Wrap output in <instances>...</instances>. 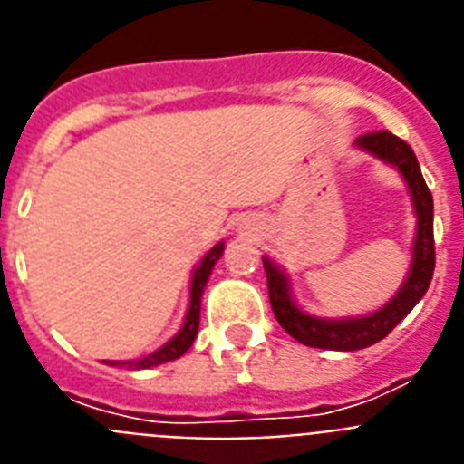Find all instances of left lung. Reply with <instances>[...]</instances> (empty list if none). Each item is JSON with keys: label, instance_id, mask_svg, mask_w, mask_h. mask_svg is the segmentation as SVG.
<instances>
[{"label": "left lung", "instance_id": "8db88e82", "mask_svg": "<svg viewBox=\"0 0 464 464\" xmlns=\"http://www.w3.org/2000/svg\"><path fill=\"white\" fill-rule=\"evenodd\" d=\"M358 146L370 153L379 155L385 162L395 165L407 179V186L411 190L413 207L418 213V232L416 246H413V265L409 272L407 283L401 285L400 293L388 302L381 311L364 318H351V321H321L302 314L295 306L288 293V281L278 272L272 260L262 257L265 274H267V288L272 311L281 327L290 337L299 343L311 348H330V351H358L372 343L381 342L395 330L397 323L418 304L425 290L430 288L434 274V229H432V192L425 183L420 167H418L416 153L411 150L404 139L395 137L388 130L379 132H367L358 137Z\"/></svg>", "mask_w": 464, "mask_h": 464}]
</instances>
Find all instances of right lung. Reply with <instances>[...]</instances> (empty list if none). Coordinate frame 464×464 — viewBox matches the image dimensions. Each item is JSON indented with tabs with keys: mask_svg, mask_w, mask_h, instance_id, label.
I'll use <instances>...</instances> for the list:
<instances>
[{
	"mask_svg": "<svg viewBox=\"0 0 464 464\" xmlns=\"http://www.w3.org/2000/svg\"><path fill=\"white\" fill-rule=\"evenodd\" d=\"M223 244H216L211 251L207 253V257L202 260V265L195 269V276H192V285H190V309H188L186 323H183L181 332L171 339L169 343H165L162 348H158L155 353L146 355L141 360H127V362H113L109 360L106 364H118V367H130V370H149V367H155V364L162 362H171V360L181 358L186 353L188 348L192 346L197 337V330H199V306H202V293L204 285H207V278L211 274L213 265L218 262V257L223 256Z\"/></svg>",
	"mask_w": 464,
	"mask_h": 464,
	"instance_id": "add662e5",
	"label": "right lung"
}]
</instances>
